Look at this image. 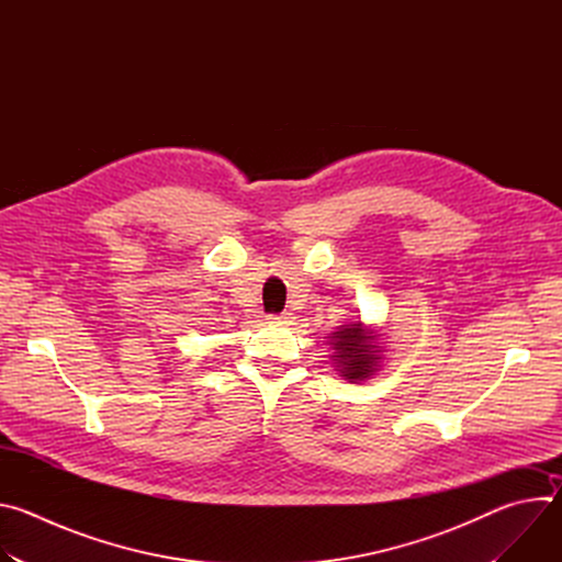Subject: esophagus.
I'll list each match as a JSON object with an SVG mask.
<instances>
[{"mask_svg": "<svg viewBox=\"0 0 562 562\" xmlns=\"http://www.w3.org/2000/svg\"><path fill=\"white\" fill-rule=\"evenodd\" d=\"M267 319H269V323H273V325H291L293 315L291 313H269Z\"/></svg>", "mask_w": 562, "mask_h": 562, "instance_id": "1", "label": "esophagus"}]
</instances>
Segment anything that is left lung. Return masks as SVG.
I'll use <instances>...</instances> for the list:
<instances>
[{
  "instance_id": "8db88e82",
  "label": "left lung",
  "mask_w": 562,
  "mask_h": 562,
  "mask_svg": "<svg viewBox=\"0 0 562 562\" xmlns=\"http://www.w3.org/2000/svg\"><path fill=\"white\" fill-rule=\"evenodd\" d=\"M334 347V362L340 375L349 382H362L378 371L380 347L378 336L367 329L360 319L351 325H342L336 334L329 336Z\"/></svg>"
}]
</instances>
